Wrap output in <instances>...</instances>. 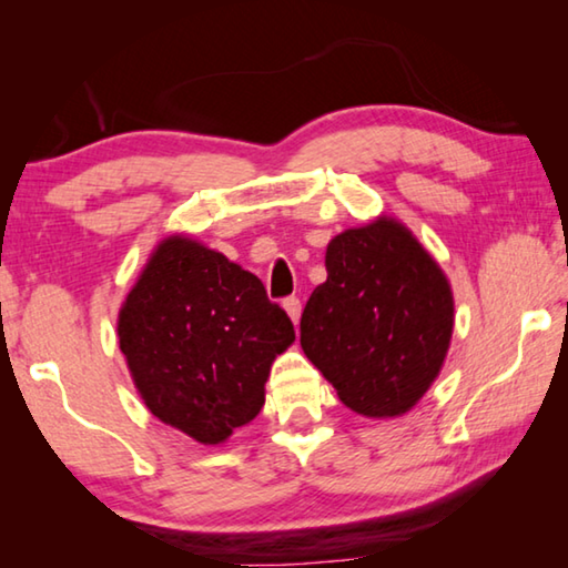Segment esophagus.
<instances>
[{"instance_id":"obj_1","label":"esophagus","mask_w":568,"mask_h":568,"mask_svg":"<svg viewBox=\"0 0 568 568\" xmlns=\"http://www.w3.org/2000/svg\"><path fill=\"white\" fill-rule=\"evenodd\" d=\"M283 307H285V313L291 315V321L297 325L301 323V311H303V305H301V301H297V297L293 295V297H285L283 301Z\"/></svg>"}]
</instances>
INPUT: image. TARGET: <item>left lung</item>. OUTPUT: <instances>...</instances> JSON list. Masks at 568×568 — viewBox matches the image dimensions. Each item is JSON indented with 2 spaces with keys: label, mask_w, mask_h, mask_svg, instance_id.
<instances>
[{
  "label": "left lung",
  "mask_w": 568,
  "mask_h": 568,
  "mask_svg": "<svg viewBox=\"0 0 568 568\" xmlns=\"http://www.w3.org/2000/svg\"><path fill=\"white\" fill-rule=\"evenodd\" d=\"M328 281L307 297L301 345L338 398L365 418L403 416L446 361L448 277L406 225L378 217L335 235Z\"/></svg>",
  "instance_id": "8db88e82"
}]
</instances>
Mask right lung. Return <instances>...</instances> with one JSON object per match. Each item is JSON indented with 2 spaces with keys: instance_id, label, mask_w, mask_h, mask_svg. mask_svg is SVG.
Instances as JSON below:
<instances>
[{
  "instance_id": "right-lung-1",
  "label": "right lung",
  "mask_w": 568,
  "mask_h": 568,
  "mask_svg": "<svg viewBox=\"0 0 568 568\" xmlns=\"http://www.w3.org/2000/svg\"><path fill=\"white\" fill-rule=\"evenodd\" d=\"M118 335L152 416L205 446L261 413L271 365L295 341L261 277L187 235L165 237L150 255Z\"/></svg>"
}]
</instances>
